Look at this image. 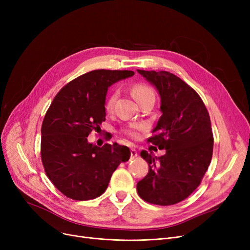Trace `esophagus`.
<instances>
[{"mask_svg":"<svg viewBox=\"0 0 250 250\" xmlns=\"http://www.w3.org/2000/svg\"><path fill=\"white\" fill-rule=\"evenodd\" d=\"M138 156V152L135 148H132L130 149V159H135L136 157Z\"/></svg>","mask_w":250,"mask_h":250,"instance_id":"obj_1","label":"esophagus"}]
</instances>
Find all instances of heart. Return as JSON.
Masks as SVG:
<instances>
[{"mask_svg": "<svg viewBox=\"0 0 250 250\" xmlns=\"http://www.w3.org/2000/svg\"><path fill=\"white\" fill-rule=\"evenodd\" d=\"M130 92L134 98L141 104L147 99H155V92L152 87L144 83H136L130 87ZM116 99V92L113 91L107 96L104 103V108L107 112H110ZM143 128L142 125H130L124 129V133L132 139H138L140 137V130Z\"/></svg>", "mask_w": 250, "mask_h": 250, "instance_id": "1", "label": "heart"}]
</instances>
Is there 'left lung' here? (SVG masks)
Segmentation results:
<instances>
[{
	"label": "left lung",
	"mask_w": 250,
	"mask_h": 250,
	"mask_svg": "<svg viewBox=\"0 0 250 250\" xmlns=\"http://www.w3.org/2000/svg\"><path fill=\"white\" fill-rule=\"evenodd\" d=\"M138 72L160 94L162 115L148 142L165 149L166 154L156 157L146 150L141 152L149 172L138 182L137 190L150 204L175 205L198 188L211 163V120L200 95L177 76L166 71Z\"/></svg>",
	"instance_id": "left-lung-1"
}]
</instances>
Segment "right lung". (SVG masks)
Returning a JSON list of instances; mask_svg holds the SVG:
<instances>
[{"label":"right lung","instance_id":"1","mask_svg":"<svg viewBox=\"0 0 250 250\" xmlns=\"http://www.w3.org/2000/svg\"><path fill=\"white\" fill-rule=\"evenodd\" d=\"M133 71L94 70L64 85L52 100L42 125L41 156L49 180L67 198L96 199L107 188L114 170L129 159L118 144L97 147L87 141L105 121L107 89Z\"/></svg>","mask_w":250,"mask_h":250}]
</instances>
